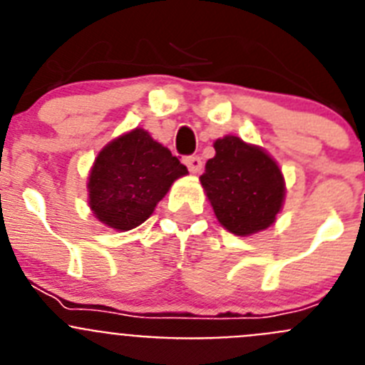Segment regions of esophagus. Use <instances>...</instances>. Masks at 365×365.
I'll return each instance as SVG.
<instances>
[{"mask_svg": "<svg viewBox=\"0 0 365 365\" xmlns=\"http://www.w3.org/2000/svg\"><path fill=\"white\" fill-rule=\"evenodd\" d=\"M185 164H186V166H188V170L192 173H199L202 170V160H201V157H197V155L186 157Z\"/></svg>", "mask_w": 365, "mask_h": 365, "instance_id": "obj_1", "label": "esophagus"}]
</instances>
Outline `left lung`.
<instances>
[{"mask_svg":"<svg viewBox=\"0 0 365 365\" xmlns=\"http://www.w3.org/2000/svg\"><path fill=\"white\" fill-rule=\"evenodd\" d=\"M214 148L199 180L221 227L241 237L272 227L287 190L278 163L235 135L217 138Z\"/></svg>","mask_w":365,"mask_h":365,"instance_id":"8db88e82","label":"left lung"}]
</instances>
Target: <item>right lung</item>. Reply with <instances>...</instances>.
<instances>
[{
    "mask_svg": "<svg viewBox=\"0 0 365 365\" xmlns=\"http://www.w3.org/2000/svg\"><path fill=\"white\" fill-rule=\"evenodd\" d=\"M188 173L172 151L135 128L96 155L87 177L89 208L102 225L131 230L143 225L179 177Z\"/></svg>",
    "mask_w": 365,
    "mask_h": 365,
    "instance_id": "add662e5",
    "label": "right lung"
}]
</instances>
